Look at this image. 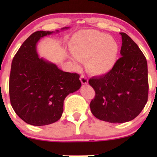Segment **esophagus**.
Returning a JSON list of instances; mask_svg holds the SVG:
<instances>
[{"instance_id":"esophagus-1","label":"esophagus","mask_w":157,"mask_h":157,"mask_svg":"<svg viewBox=\"0 0 157 157\" xmlns=\"http://www.w3.org/2000/svg\"><path fill=\"white\" fill-rule=\"evenodd\" d=\"M80 81H81L82 84L86 85V84H87V83H88V79L86 78V77H85V76H83V75L80 76Z\"/></svg>"}]
</instances>
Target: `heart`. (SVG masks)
<instances>
[{
	"instance_id": "heart-1",
	"label": "heart",
	"mask_w": 157,
	"mask_h": 157,
	"mask_svg": "<svg viewBox=\"0 0 157 157\" xmlns=\"http://www.w3.org/2000/svg\"><path fill=\"white\" fill-rule=\"evenodd\" d=\"M70 50L74 61H86L91 74L104 75L115 67L119 46L117 41L106 33L96 30H83L70 40Z\"/></svg>"
}]
</instances>
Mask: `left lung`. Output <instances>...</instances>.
I'll return each instance as SVG.
<instances>
[{
	"label": "left lung",
	"instance_id": "8db88e82",
	"mask_svg": "<svg viewBox=\"0 0 157 157\" xmlns=\"http://www.w3.org/2000/svg\"><path fill=\"white\" fill-rule=\"evenodd\" d=\"M121 36V58L108 74L90 79L96 92L90 109L96 118L110 123L135 118L148 98L147 63L137 44L124 33Z\"/></svg>",
	"mask_w": 157,
	"mask_h": 157
}]
</instances>
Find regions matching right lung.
I'll list each match as a JSON object with an SVG mask.
<instances>
[{"label": "right lung", "mask_w": 157, "mask_h": 157, "mask_svg": "<svg viewBox=\"0 0 157 157\" xmlns=\"http://www.w3.org/2000/svg\"><path fill=\"white\" fill-rule=\"evenodd\" d=\"M55 33L59 30L33 33L22 44L11 64V105L16 114L31 125H48L58 121L64 111L66 96L81 86L79 74L64 72L38 55V42Z\"/></svg>", "instance_id": "obj_1"}]
</instances>
